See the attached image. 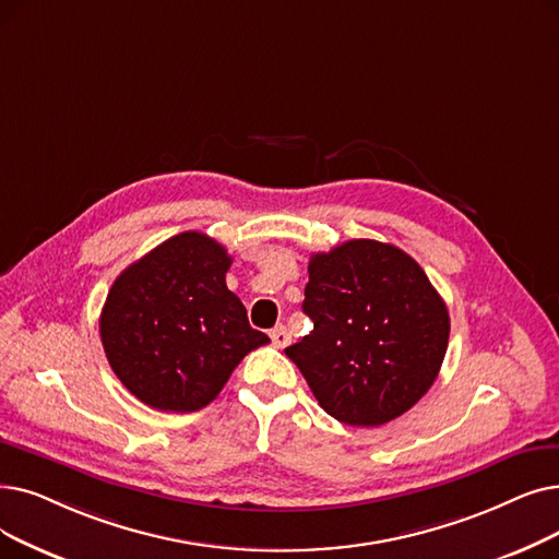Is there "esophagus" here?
I'll return each mask as SVG.
<instances>
[{
    "label": "esophagus",
    "mask_w": 559,
    "mask_h": 559,
    "mask_svg": "<svg viewBox=\"0 0 559 559\" xmlns=\"http://www.w3.org/2000/svg\"><path fill=\"white\" fill-rule=\"evenodd\" d=\"M270 337H272V343L276 345V347H287L289 345V340H293V335H289V331L283 326V324H278V326H274L272 331H270Z\"/></svg>",
    "instance_id": "1"
}]
</instances>
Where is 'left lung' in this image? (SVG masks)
<instances>
[{"label": "left lung", "mask_w": 559, "mask_h": 559, "mask_svg": "<svg viewBox=\"0 0 559 559\" xmlns=\"http://www.w3.org/2000/svg\"><path fill=\"white\" fill-rule=\"evenodd\" d=\"M304 312L312 331L285 354L340 423H391L439 377L450 337L445 301L393 245L349 239L312 253Z\"/></svg>", "instance_id": "1"}]
</instances>
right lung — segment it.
<instances>
[{"mask_svg":"<svg viewBox=\"0 0 559 559\" xmlns=\"http://www.w3.org/2000/svg\"><path fill=\"white\" fill-rule=\"evenodd\" d=\"M233 258L205 233L162 241L114 281L100 337L114 374L157 411L207 406L239 360L270 343L226 285Z\"/></svg>","mask_w":559,"mask_h":559,"instance_id":"1","label":"right lung"}]
</instances>
